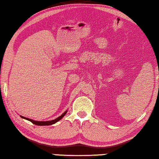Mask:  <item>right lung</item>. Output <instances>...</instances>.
<instances>
[{
  "label": "right lung",
  "mask_w": 159,
  "mask_h": 159,
  "mask_svg": "<svg viewBox=\"0 0 159 159\" xmlns=\"http://www.w3.org/2000/svg\"><path fill=\"white\" fill-rule=\"evenodd\" d=\"M66 113H67V111H65V112L63 113V114L61 116L58 117V118H56V119H54V120H48V121H36V120H32V119H30V118L21 116H20V117L23 118H25V119H26L28 120H29V121L33 123V124H35V125H52V124H55V123L58 122V120H60L61 118H62L63 116H64Z\"/></svg>",
  "instance_id": "add662e5"
}]
</instances>
